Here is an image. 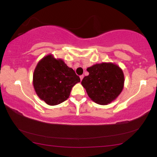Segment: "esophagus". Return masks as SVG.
Listing matches in <instances>:
<instances>
[{
	"label": "esophagus",
	"instance_id": "1",
	"mask_svg": "<svg viewBox=\"0 0 157 157\" xmlns=\"http://www.w3.org/2000/svg\"><path fill=\"white\" fill-rule=\"evenodd\" d=\"M83 77H84V75H81V76H80V80H82V79H83Z\"/></svg>",
	"mask_w": 157,
	"mask_h": 157
}]
</instances>
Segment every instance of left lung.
Instances as JSON below:
<instances>
[{
	"label": "left lung",
	"instance_id": "1",
	"mask_svg": "<svg viewBox=\"0 0 157 157\" xmlns=\"http://www.w3.org/2000/svg\"><path fill=\"white\" fill-rule=\"evenodd\" d=\"M89 75L81 84L91 100L99 105H108L117 99L124 87L122 68L113 63H102L87 68Z\"/></svg>",
	"mask_w": 157,
	"mask_h": 157
}]
</instances>
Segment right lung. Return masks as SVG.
Segmentation results:
<instances>
[{"mask_svg":"<svg viewBox=\"0 0 157 157\" xmlns=\"http://www.w3.org/2000/svg\"><path fill=\"white\" fill-rule=\"evenodd\" d=\"M80 79L62 59L48 55L36 66L33 86L37 96L49 105H56L69 97L71 89Z\"/></svg>","mask_w":157,"mask_h":157,"instance_id":"obj_1","label":"right lung"}]
</instances>
